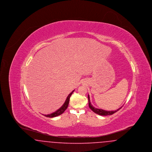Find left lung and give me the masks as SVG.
Segmentation results:
<instances>
[{
  "mask_svg": "<svg viewBox=\"0 0 152 152\" xmlns=\"http://www.w3.org/2000/svg\"><path fill=\"white\" fill-rule=\"evenodd\" d=\"M88 102H89V108L91 109L95 113L98 114L99 115H101V116L112 115L114 114L115 113H116V112H117L118 110H119L121 108H121L117 109L116 110H111V111H107V110H103V109H101L96 108H94V107L92 106V105L91 103L89 94L88 96Z\"/></svg>",
  "mask_w": 152,
  "mask_h": 152,
  "instance_id": "1",
  "label": "left lung"
}]
</instances>
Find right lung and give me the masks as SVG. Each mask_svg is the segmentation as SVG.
Instances as JSON below:
<instances>
[{
	"label": "right lung",
	"instance_id": "add662e5",
	"mask_svg": "<svg viewBox=\"0 0 152 152\" xmlns=\"http://www.w3.org/2000/svg\"><path fill=\"white\" fill-rule=\"evenodd\" d=\"M74 92V90L72 92L69 94L65 100V102L64 103V104L61 106V108L58 109V110H57L56 112L51 113V114H49V115H43L45 117H50V118H52V117H56V116H59L60 115H61L62 113H64V112L65 111V110L66 109V108H68V104H69V99H70V97L71 96V95L73 94V92Z\"/></svg>",
	"mask_w": 152,
	"mask_h": 152
}]
</instances>
